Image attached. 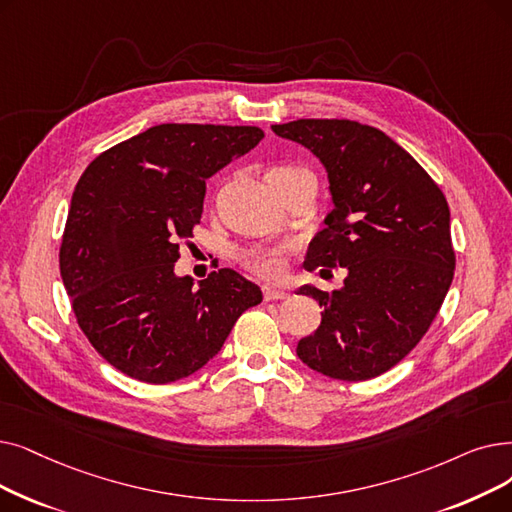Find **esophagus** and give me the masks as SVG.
Masks as SVG:
<instances>
[{
	"label": "esophagus",
	"mask_w": 512,
	"mask_h": 512,
	"mask_svg": "<svg viewBox=\"0 0 512 512\" xmlns=\"http://www.w3.org/2000/svg\"><path fill=\"white\" fill-rule=\"evenodd\" d=\"M263 297H265V301H278V299H286L288 293L282 291V288L265 284V286H263Z\"/></svg>",
	"instance_id": "1"
}]
</instances>
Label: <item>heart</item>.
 <instances>
[{
	"instance_id": "1",
	"label": "heart",
	"mask_w": 512,
	"mask_h": 512,
	"mask_svg": "<svg viewBox=\"0 0 512 512\" xmlns=\"http://www.w3.org/2000/svg\"><path fill=\"white\" fill-rule=\"evenodd\" d=\"M272 175H291V173H307L301 167H274ZM268 173V175H270ZM240 263L244 268L263 276V278H280L286 270V247H276V244H253L240 253Z\"/></svg>"
}]
</instances>
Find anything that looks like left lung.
I'll use <instances>...</instances> for the list:
<instances>
[{"instance_id":"left-lung-1","label":"left lung","mask_w":512,"mask_h":512,"mask_svg":"<svg viewBox=\"0 0 512 512\" xmlns=\"http://www.w3.org/2000/svg\"><path fill=\"white\" fill-rule=\"evenodd\" d=\"M320 159L332 211L309 242L305 270L345 268L339 291L305 284L322 322L299 341L311 370L339 381L387 372L425 337L454 278L450 207L431 175L381 129L347 119L272 125Z\"/></svg>"}]
</instances>
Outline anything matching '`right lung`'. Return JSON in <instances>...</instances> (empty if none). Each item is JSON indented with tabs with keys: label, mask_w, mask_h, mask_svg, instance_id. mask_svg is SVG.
Returning a JSON list of instances; mask_svg holds the SVG:
<instances>
[{
	"label": "right lung",
	"mask_w": 512,
	"mask_h": 512,
	"mask_svg": "<svg viewBox=\"0 0 512 512\" xmlns=\"http://www.w3.org/2000/svg\"><path fill=\"white\" fill-rule=\"evenodd\" d=\"M263 138L251 125H154L96 157L75 186L60 276L77 324L131 379L165 385L201 370L259 286L230 268L198 288L175 276L182 238L201 224L205 182Z\"/></svg>",
	"instance_id": "1"
}]
</instances>
